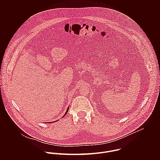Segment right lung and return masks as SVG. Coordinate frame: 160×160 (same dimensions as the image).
<instances>
[{
    "mask_svg": "<svg viewBox=\"0 0 160 160\" xmlns=\"http://www.w3.org/2000/svg\"><path fill=\"white\" fill-rule=\"evenodd\" d=\"M69 110V107H68V108H67V111H66V112H65V113L63 114L60 119H56V120H54V121H51V122H46V123H50V122H57V121H59L60 119H62V118H64L65 116V115L67 114V113H68V112ZM46 123V122H45Z\"/></svg>",
    "mask_w": 160,
    "mask_h": 160,
    "instance_id": "right-lung-1",
    "label": "right lung"
}]
</instances>
